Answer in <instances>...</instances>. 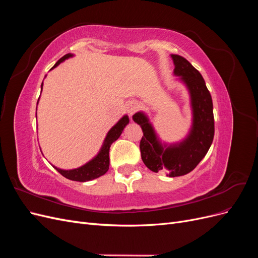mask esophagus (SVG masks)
Here are the masks:
<instances>
[{"instance_id": "1", "label": "esophagus", "mask_w": 258, "mask_h": 258, "mask_svg": "<svg viewBox=\"0 0 258 258\" xmlns=\"http://www.w3.org/2000/svg\"><path fill=\"white\" fill-rule=\"evenodd\" d=\"M138 107H139V105L136 101H129V102L126 104V110L129 115L135 114L138 110Z\"/></svg>"}]
</instances>
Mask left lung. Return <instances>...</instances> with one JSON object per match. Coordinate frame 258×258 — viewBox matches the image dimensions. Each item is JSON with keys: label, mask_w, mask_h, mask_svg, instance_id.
<instances>
[{"label": "left lung", "mask_w": 258, "mask_h": 258, "mask_svg": "<svg viewBox=\"0 0 258 258\" xmlns=\"http://www.w3.org/2000/svg\"><path fill=\"white\" fill-rule=\"evenodd\" d=\"M171 57L174 75L185 84L190 96L192 123L189 134L183 141L168 145L160 142L146 114L138 112L132 119L143 131L140 151L144 165L153 172L175 177L189 173L207 155L214 138V116L212 98L204 77L182 56Z\"/></svg>", "instance_id": "8db88e82"}]
</instances>
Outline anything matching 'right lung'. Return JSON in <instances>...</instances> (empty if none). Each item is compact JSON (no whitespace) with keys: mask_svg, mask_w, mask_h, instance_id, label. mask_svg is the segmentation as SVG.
<instances>
[{"mask_svg":"<svg viewBox=\"0 0 258 258\" xmlns=\"http://www.w3.org/2000/svg\"><path fill=\"white\" fill-rule=\"evenodd\" d=\"M71 57H73L72 53H67L66 56H63L56 62V64L52 67V69L58 67L62 61H64L66 59L71 58ZM42 87H43V84H42ZM128 123H129V117L127 115L122 116L118 120V122L114 124V126L111 128V130L107 132V135L104 139L103 145L101 147L98 155L87 163H85L84 166L76 169H72V170H62L56 167L53 168L56 169L61 175L71 179V181H77V182L91 181V179H95L97 177H100L101 175L105 174L108 170V166H110V156H108V153H110V147L112 143L115 142L116 140L120 137L123 128L126 127Z\"/></svg>","mask_w":258,"mask_h":258,"instance_id":"right-lung-1","label":"right lung"}]
</instances>
